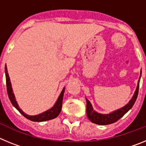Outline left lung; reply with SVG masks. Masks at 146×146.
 Masks as SVG:
<instances>
[{
  "label": "left lung",
  "mask_w": 146,
  "mask_h": 146,
  "mask_svg": "<svg viewBox=\"0 0 146 146\" xmlns=\"http://www.w3.org/2000/svg\"><path fill=\"white\" fill-rule=\"evenodd\" d=\"M140 75H141V72H140ZM140 79V78H139L136 91H135V94L133 95V96H132L131 99L129 101V102L127 104H126L124 107L121 108V109L117 110L111 113H109V114H100V113H97L95 110H94L91 102L86 99V103H87V104H86V113H87V116L88 118V119L91 122L96 123V124L108 125L115 123L117 121H118L120 118H122L133 107L134 104H135V101H136L137 98V95H138Z\"/></svg>",
  "instance_id": "8db88e82"
}]
</instances>
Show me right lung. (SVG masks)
I'll list each match as a JSON object with an SVG mask.
<instances>
[{
	"label": "right lung",
	"mask_w": 146,
	"mask_h": 146,
	"mask_svg": "<svg viewBox=\"0 0 146 146\" xmlns=\"http://www.w3.org/2000/svg\"><path fill=\"white\" fill-rule=\"evenodd\" d=\"M5 73H6V88H7V93L8 96L9 98L10 101H11V104H13V106L15 107L18 111L20 112L23 116L28 118V120L32 121H36V122H41V121H49V120L53 119V118H56V117L60 114V111H61L62 108V102H63V97H64V90L65 88L62 90L61 93H60V96L58 98L57 101L54 104V106L52 108H50V110H47V111L44 112V113H41V114L36 115H28L25 114L24 112L19 108L18 106L17 102H16L15 99V96L14 95V93L12 91V88H11V82H10V78L9 74H8V70L7 67L5 66Z\"/></svg>",
	"instance_id": "add662e5"
}]
</instances>
